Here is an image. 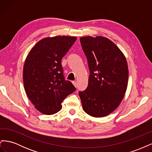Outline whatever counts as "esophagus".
I'll use <instances>...</instances> for the list:
<instances>
[{"instance_id": "1", "label": "esophagus", "mask_w": 152, "mask_h": 152, "mask_svg": "<svg viewBox=\"0 0 152 152\" xmlns=\"http://www.w3.org/2000/svg\"><path fill=\"white\" fill-rule=\"evenodd\" d=\"M72 83H73V85H74V86L76 87H77V82H75V81H73L72 82Z\"/></svg>"}]
</instances>
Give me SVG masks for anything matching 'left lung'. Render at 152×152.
Wrapping results in <instances>:
<instances>
[{
    "mask_svg": "<svg viewBox=\"0 0 152 152\" xmlns=\"http://www.w3.org/2000/svg\"><path fill=\"white\" fill-rule=\"evenodd\" d=\"M88 62V86L79 93L84 112L103 117L115 110L125 94L129 70L123 53L112 41L102 36L80 39Z\"/></svg>",
    "mask_w": 152,
    "mask_h": 152,
    "instance_id": "left-lung-1",
    "label": "left lung"
}]
</instances>
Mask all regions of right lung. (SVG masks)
<instances>
[{
    "label": "right lung",
    "instance_id": "obj_1",
    "mask_svg": "<svg viewBox=\"0 0 152 152\" xmlns=\"http://www.w3.org/2000/svg\"><path fill=\"white\" fill-rule=\"evenodd\" d=\"M77 39L76 37L56 36L42 39L32 48L23 67L26 93L35 108L45 115H53L76 89L63 76L61 59Z\"/></svg>",
    "mask_w": 152,
    "mask_h": 152
}]
</instances>
